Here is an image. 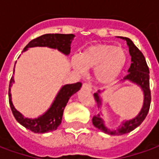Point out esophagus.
<instances>
[{
    "instance_id": "1",
    "label": "esophagus",
    "mask_w": 159,
    "mask_h": 159,
    "mask_svg": "<svg viewBox=\"0 0 159 159\" xmlns=\"http://www.w3.org/2000/svg\"><path fill=\"white\" fill-rule=\"evenodd\" d=\"M83 88L84 89L88 90V91H92V87H91L89 83H83Z\"/></svg>"
}]
</instances>
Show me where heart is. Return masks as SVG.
<instances>
[{
  "label": "heart",
  "mask_w": 159,
  "mask_h": 159,
  "mask_svg": "<svg viewBox=\"0 0 159 159\" xmlns=\"http://www.w3.org/2000/svg\"><path fill=\"white\" fill-rule=\"evenodd\" d=\"M127 61L128 55L125 49L101 43L86 48L79 58L72 59V65L80 73H84L86 69H94L97 82L104 86H109L119 78Z\"/></svg>",
  "instance_id": "heart-1"
}]
</instances>
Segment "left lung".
Returning <instances> with one entry per match:
<instances>
[{"label":"left lung","instance_id":"obj_1","mask_svg":"<svg viewBox=\"0 0 159 159\" xmlns=\"http://www.w3.org/2000/svg\"><path fill=\"white\" fill-rule=\"evenodd\" d=\"M121 39L126 41L127 45L129 47V52L131 56V65L128 72L129 74L121 80L120 83H123L125 81H129L130 83L136 84L137 86L140 88L141 91L143 92V106L140 109V112L136 117L130 120L123 121V123L117 127V129H111L106 126L105 120L103 119L102 113L98 114L94 116L92 119L93 124L98 129L101 130L102 132L111 135H121L124 134L129 133L132 130L136 129L140 126L144 119L147 117L148 111L150 108L151 104V91L149 87V68L146 62V59L134 42L128 37L118 36ZM103 91H98L93 93L94 100H96L98 107H101L102 105V98L100 96V93Z\"/></svg>","mask_w":159,"mask_h":159}]
</instances>
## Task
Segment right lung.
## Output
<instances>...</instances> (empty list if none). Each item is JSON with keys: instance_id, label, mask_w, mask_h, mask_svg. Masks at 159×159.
Masks as SVG:
<instances>
[{"instance_id": "1", "label": "right lung", "mask_w": 159, "mask_h": 159, "mask_svg": "<svg viewBox=\"0 0 159 159\" xmlns=\"http://www.w3.org/2000/svg\"><path fill=\"white\" fill-rule=\"evenodd\" d=\"M75 35L73 34H46L32 40L25 46L22 52L27 51L30 48L35 47H48L49 48L58 49L59 52L65 55H69L70 52V44L74 39ZM16 64V63H15ZM15 68V66H14ZM14 72V70H13ZM14 83V78L12 76L9 84V104L15 119L22 126L34 133H48L50 131L57 129V128L61 123L63 112L65 107L68 103V100L71 95L79 91L82 83H76L72 84H66L61 87V89L57 93L55 99L52 101L48 110L44 113L36 118L25 117L19 111L16 110L12 101L11 87Z\"/></svg>"}]
</instances>
